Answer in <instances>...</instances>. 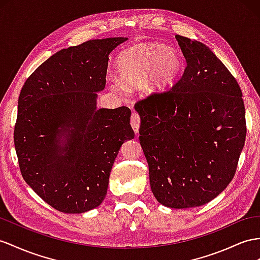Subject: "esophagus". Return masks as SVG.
<instances>
[{
    "label": "esophagus",
    "mask_w": 260,
    "mask_h": 260,
    "mask_svg": "<svg viewBox=\"0 0 260 260\" xmlns=\"http://www.w3.org/2000/svg\"><path fill=\"white\" fill-rule=\"evenodd\" d=\"M131 125H132L133 129H134V132L137 134L138 131H139V125H141V117H139L138 113L134 112V113H133V114H132V117H131Z\"/></svg>",
    "instance_id": "obj_1"
}]
</instances>
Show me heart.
<instances>
[{
    "label": "heart",
    "mask_w": 260,
    "mask_h": 260,
    "mask_svg": "<svg viewBox=\"0 0 260 260\" xmlns=\"http://www.w3.org/2000/svg\"><path fill=\"white\" fill-rule=\"evenodd\" d=\"M182 58L179 52L161 44H139L121 52L116 69L121 81L115 80L116 90L124 88L144 89L149 93H160L177 81L182 71Z\"/></svg>",
    "instance_id": "1"
}]
</instances>
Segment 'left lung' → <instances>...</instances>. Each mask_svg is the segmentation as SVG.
<instances>
[{
	"mask_svg": "<svg viewBox=\"0 0 260 260\" xmlns=\"http://www.w3.org/2000/svg\"><path fill=\"white\" fill-rule=\"evenodd\" d=\"M187 61L167 92L135 104L139 143L157 201L171 209L201 206L235 175L246 137L241 88L204 44L176 36Z\"/></svg>",
	"mask_w": 260,
	"mask_h": 260,
	"instance_id": "1",
	"label": "left lung"
}]
</instances>
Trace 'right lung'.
Returning a JSON list of instances; mask_svg holds the SVG:
<instances>
[{
	"label": "right lung",
	"instance_id": "right-lung-1",
	"mask_svg": "<svg viewBox=\"0 0 260 260\" xmlns=\"http://www.w3.org/2000/svg\"><path fill=\"white\" fill-rule=\"evenodd\" d=\"M126 37L93 39L56 52L26 80L14 145L22 176L63 213L96 208L123 143L135 136L131 110L96 109L109 57Z\"/></svg>",
	"mask_w": 260,
	"mask_h": 260
}]
</instances>
